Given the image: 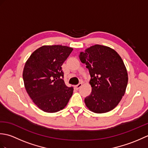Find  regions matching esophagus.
<instances>
[{
  "instance_id": "esophagus-1",
  "label": "esophagus",
  "mask_w": 148,
  "mask_h": 148,
  "mask_svg": "<svg viewBox=\"0 0 148 148\" xmlns=\"http://www.w3.org/2000/svg\"><path fill=\"white\" fill-rule=\"evenodd\" d=\"M81 86H82V83H79L78 84H77V85L75 86V88H76V90H78L81 87Z\"/></svg>"
}]
</instances>
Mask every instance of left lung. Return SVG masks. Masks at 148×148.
Returning <instances> with one entry per match:
<instances>
[{
    "label": "left lung",
    "instance_id": "8db88e82",
    "mask_svg": "<svg viewBox=\"0 0 148 148\" xmlns=\"http://www.w3.org/2000/svg\"><path fill=\"white\" fill-rule=\"evenodd\" d=\"M86 65L92 90L84 99L86 107L95 113L111 111L120 102L128 83L127 69L118 53L108 46L96 45L81 52Z\"/></svg>",
    "mask_w": 148,
    "mask_h": 148
}]
</instances>
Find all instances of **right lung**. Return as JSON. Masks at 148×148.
<instances>
[{
	"instance_id": "right-lung-1",
	"label": "right lung",
	"mask_w": 148,
	"mask_h": 148,
	"mask_svg": "<svg viewBox=\"0 0 148 148\" xmlns=\"http://www.w3.org/2000/svg\"><path fill=\"white\" fill-rule=\"evenodd\" d=\"M65 46H43L25 63L23 79L34 103L46 112H56L67 106L73 87L66 86L62 65L72 51Z\"/></svg>"
}]
</instances>
